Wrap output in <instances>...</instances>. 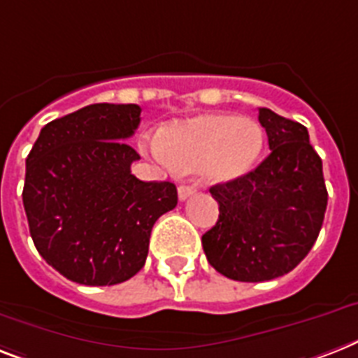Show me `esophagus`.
Wrapping results in <instances>:
<instances>
[{"label":"esophagus","instance_id":"esophagus-1","mask_svg":"<svg viewBox=\"0 0 358 358\" xmlns=\"http://www.w3.org/2000/svg\"><path fill=\"white\" fill-rule=\"evenodd\" d=\"M194 185H180L178 187V199L180 200H187L191 194H194Z\"/></svg>","mask_w":358,"mask_h":358}]
</instances>
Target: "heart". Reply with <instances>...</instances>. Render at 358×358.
<instances>
[{
	"mask_svg": "<svg viewBox=\"0 0 358 358\" xmlns=\"http://www.w3.org/2000/svg\"><path fill=\"white\" fill-rule=\"evenodd\" d=\"M255 121L209 112L165 127L152 149L174 169L200 171L208 182L226 184L245 176L263 150Z\"/></svg>",
	"mask_w": 358,
	"mask_h": 358,
	"instance_id": "1",
	"label": "heart"
}]
</instances>
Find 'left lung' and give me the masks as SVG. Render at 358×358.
Listing matches in <instances>:
<instances>
[{"instance_id": "1", "label": "left lung", "mask_w": 358, "mask_h": 358, "mask_svg": "<svg viewBox=\"0 0 358 358\" xmlns=\"http://www.w3.org/2000/svg\"><path fill=\"white\" fill-rule=\"evenodd\" d=\"M270 154L245 176L209 189L219 220L202 235L206 257L235 281L275 280L303 261L327 208L322 159L303 124L259 108Z\"/></svg>"}]
</instances>
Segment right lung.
Returning a JSON list of instances; mask_svg holds the SVG:
<instances>
[{"label":"right lung","instance_id":"1","mask_svg":"<svg viewBox=\"0 0 358 358\" xmlns=\"http://www.w3.org/2000/svg\"><path fill=\"white\" fill-rule=\"evenodd\" d=\"M138 104H90L40 130L25 159L23 208L38 254L69 281L117 285L143 268L154 222L178 204L171 182L130 173Z\"/></svg>","mask_w":358,"mask_h":358}]
</instances>
